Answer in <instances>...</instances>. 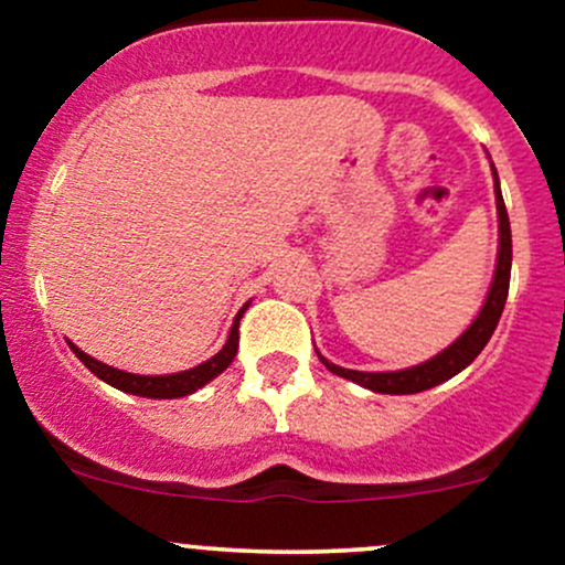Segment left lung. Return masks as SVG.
<instances>
[{
    "mask_svg": "<svg viewBox=\"0 0 565 565\" xmlns=\"http://www.w3.org/2000/svg\"><path fill=\"white\" fill-rule=\"evenodd\" d=\"M492 177H494V202H498V262H494V278L492 287H489L487 300H483L481 311L476 319L467 324L465 333L459 335L454 344H448L446 350L437 352L429 361L418 363V366L398 369V372H355V369H344L330 363L328 358L319 355V361L328 366V372L339 374V377L352 380V383L363 385V388L374 393H393V396H402V393H420L429 391L435 385L446 383L454 374H459L461 369L470 366L478 358V352L487 347V341L492 339L494 328H498L500 315H503L505 298H509V281H511V224L509 213H505L503 193H500V180L498 169L492 163Z\"/></svg>",
    "mask_w": 565,
    "mask_h": 565,
    "instance_id": "obj_1",
    "label": "left lung"
}]
</instances>
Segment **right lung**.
I'll list each match as a JSON object with an SVG mask.
<instances>
[{
  "label": "right lung",
  "instance_id": "add662e5",
  "mask_svg": "<svg viewBox=\"0 0 565 565\" xmlns=\"http://www.w3.org/2000/svg\"><path fill=\"white\" fill-rule=\"evenodd\" d=\"M248 306H250V300L243 306L241 311H237L226 344L221 347V350L215 352L210 361L199 363V366L188 369V372L156 374V377H152V374H130V372H122V369L108 366V363L95 361L93 355H87V352L78 350L73 341H67V344H71L73 355H76L78 361H82L84 366L95 374V377L111 385V388L130 393V396H145V398H180V396H188V393L204 388L210 380H215L221 372H226V369H230V363L235 361V355H237V341H241V330L237 328H241V317L246 315Z\"/></svg>",
  "mask_w": 565,
  "mask_h": 565
}]
</instances>
